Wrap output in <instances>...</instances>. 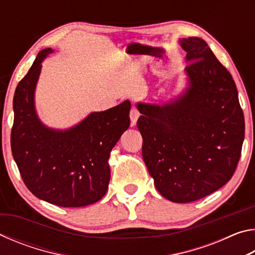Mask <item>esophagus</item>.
I'll return each instance as SVG.
<instances>
[{
	"instance_id": "esophagus-1",
	"label": "esophagus",
	"mask_w": 255,
	"mask_h": 255,
	"mask_svg": "<svg viewBox=\"0 0 255 255\" xmlns=\"http://www.w3.org/2000/svg\"><path fill=\"white\" fill-rule=\"evenodd\" d=\"M129 117H130V125L131 126H135L138 118H139V112L135 108H132L130 110V114H129Z\"/></svg>"
}]
</instances>
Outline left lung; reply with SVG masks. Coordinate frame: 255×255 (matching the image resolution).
Here are the masks:
<instances>
[{
  "instance_id": "obj_1",
  "label": "left lung",
  "mask_w": 255,
  "mask_h": 255,
  "mask_svg": "<svg viewBox=\"0 0 255 255\" xmlns=\"http://www.w3.org/2000/svg\"><path fill=\"white\" fill-rule=\"evenodd\" d=\"M187 51V88L163 103L138 102L144 162L157 191L185 204L225 185L244 140V115L231 73L198 37L179 39Z\"/></svg>"
}]
</instances>
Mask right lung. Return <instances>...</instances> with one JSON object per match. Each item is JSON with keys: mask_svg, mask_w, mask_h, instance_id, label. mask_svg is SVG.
I'll use <instances>...</instances> for the list:
<instances>
[{"mask_svg": "<svg viewBox=\"0 0 255 255\" xmlns=\"http://www.w3.org/2000/svg\"><path fill=\"white\" fill-rule=\"evenodd\" d=\"M51 53L54 49H42L15 89L12 155L24 184L37 198L59 207H84L106 195L108 159L130 124V101L91 112L64 130L46 126L37 115L34 92L42 60Z\"/></svg>", "mask_w": 255, "mask_h": 255, "instance_id": "1", "label": "right lung"}]
</instances>
